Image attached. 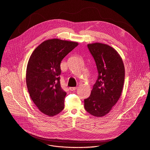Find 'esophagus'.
Returning <instances> with one entry per match:
<instances>
[{
	"instance_id": "obj_1",
	"label": "esophagus",
	"mask_w": 150,
	"mask_h": 150,
	"mask_svg": "<svg viewBox=\"0 0 150 150\" xmlns=\"http://www.w3.org/2000/svg\"><path fill=\"white\" fill-rule=\"evenodd\" d=\"M76 89H77L76 87H70V88H69V89H70L71 91H75Z\"/></svg>"
}]
</instances>
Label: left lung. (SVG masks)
Segmentation results:
<instances>
[{
  "mask_svg": "<svg viewBox=\"0 0 150 150\" xmlns=\"http://www.w3.org/2000/svg\"><path fill=\"white\" fill-rule=\"evenodd\" d=\"M98 71V78L90 96L84 99L85 110L93 116L107 114L118 101L125 78V69L118 53L112 47L100 43L88 44Z\"/></svg>",
  "mask_w": 150,
  "mask_h": 150,
  "instance_id": "obj_1",
  "label": "left lung"
}]
</instances>
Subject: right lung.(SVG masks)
<instances>
[{
    "instance_id": "obj_1",
    "label": "right lung",
    "mask_w": 150,
    "mask_h": 150,
    "mask_svg": "<svg viewBox=\"0 0 150 150\" xmlns=\"http://www.w3.org/2000/svg\"><path fill=\"white\" fill-rule=\"evenodd\" d=\"M78 45L58 39L47 40L34 50L29 59L26 75L28 92L45 115L54 116L64 108L67 93L61 86V62Z\"/></svg>"
}]
</instances>
